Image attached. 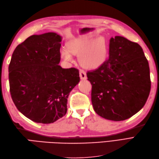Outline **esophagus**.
<instances>
[{
  "label": "esophagus",
  "instance_id": "obj_1",
  "mask_svg": "<svg viewBox=\"0 0 159 159\" xmlns=\"http://www.w3.org/2000/svg\"><path fill=\"white\" fill-rule=\"evenodd\" d=\"M79 74H80V77L81 79L85 80L87 79V74L86 72L84 70L80 69L79 71Z\"/></svg>",
  "mask_w": 159,
  "mask_h": 159
}]
</instances>
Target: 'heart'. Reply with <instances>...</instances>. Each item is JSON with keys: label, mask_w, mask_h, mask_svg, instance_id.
<instances>
[{"label": "heart", "mask_w": 159, "mask_h": 159, "mask_svg": "<svg viewBox=\"0 0 159 159\" xmlns=\"http://www.w3.org/2000/svg\"><path fill=\"white\" fill-rule=\"evenodd\" d=\"M67 48L61 51L62 58L67 62H72L74 57L71 54L78 55L80 61L87 66L98 65L106 56L107 43L102 37L95 39L90 35H84L74 39L67 43Z\"/></svg>", "instance_id": "heart-1"}]
</instances>
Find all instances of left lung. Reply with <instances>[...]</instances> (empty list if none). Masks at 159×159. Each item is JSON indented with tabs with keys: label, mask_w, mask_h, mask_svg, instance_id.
<instances>
[{
	"label": "left lung",
	"mask_w": 159,
	"mask_h": 159,
	"mask_svg": "<svg viewBox=\"0 0 159 159\" xmlns=\"http://www.w3.org/2000/svg\"><path fill=\"white\" fill-rule=\"evenodd\" d=\"M87 76L92 86L93 109L107 120L128 119L142 109L149 96L148 60L140 45L124 37L111 39L109 58Z\"/></svg>",
	"instance_id": "1"
}]
</instances>
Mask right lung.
<instances>
[{"mask_svg": "<svg viewBox=\"0 0 159 159\" xmlns=\"http://www.w3.org/2000/svg\"><path fill=\"white\" fill-rule=\"evenodd\" d=\"M61 42L55 33L30 36L16 47L9 63L13 102L37 123H53L65 116L67 97L80 80L79 70L58 65Z\"/></svg>", "mask_w": 159, "mask_h": 159, "instance_id": "obj_1", "label": "right lung"}]
</instances>
